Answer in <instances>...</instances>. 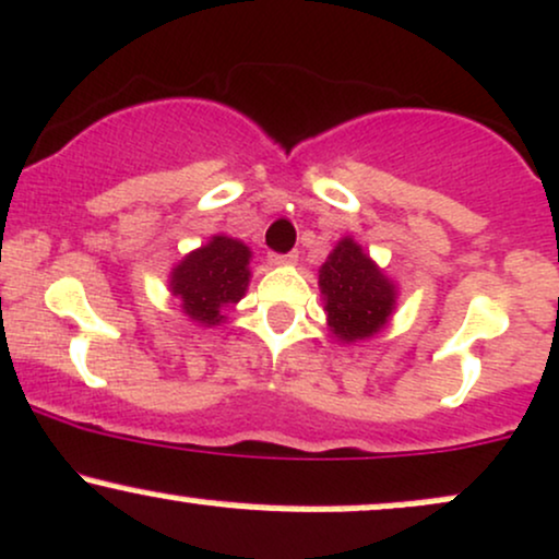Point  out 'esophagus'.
Returning a JSON list of instances; mask_svg holds the SVG:
<instances>
[{
  "mask_svg": "<svg viewBox=\"0 0 559 559\" xmlns=\"http://www.w3.org/2000/svg\"><path fill=\"white\" fill-rule=\"evenodd\" d=\"M297 251H289V254H270V262H273V265H294V262H297Z\"/></svg>",
  "mask_w": 559,
  "mask_h": 559,
  "instance_id": "esophagus-1",
  "label": "esophagus"
}]
</instances>
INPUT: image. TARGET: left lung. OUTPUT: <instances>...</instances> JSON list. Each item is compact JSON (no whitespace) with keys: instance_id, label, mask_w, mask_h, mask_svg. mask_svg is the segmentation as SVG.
<instances>
[{"instance_id":"obj_1","label":"left lung","mask_w":559,"mask_h":559,"mask_svg":"<svg viewBox=\"0 0 559 559\" xmlns=\"http://www.w3.org/2000/svg\"><path fill=\"white\" fill-rule=\"evenodd\" d=\"M329 326L342 342L369 340L395 308V286L353 238H342L318 275Z\"/></svg>"}]
</instances>
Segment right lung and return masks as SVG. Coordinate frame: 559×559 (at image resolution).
<instances>
[{
	"instance_id": "add662e5",
	"label": "right lung",
	"mask_w": 559,
	"mask_h": 559,
	"mask_svg": "<svg viewBox=\"0 0 559 559\" xmlns=\"http://www.w3.org/2000/svg\"><path fill=\"white\" fill-rule=\"evenodd\" d=\"M251 251L228 236H214L206 247L188 254L171 270V294L182 299V312L195 323L214 326L223 310L243 297L249 284Z\"/></svg>"
}]
</instances>
